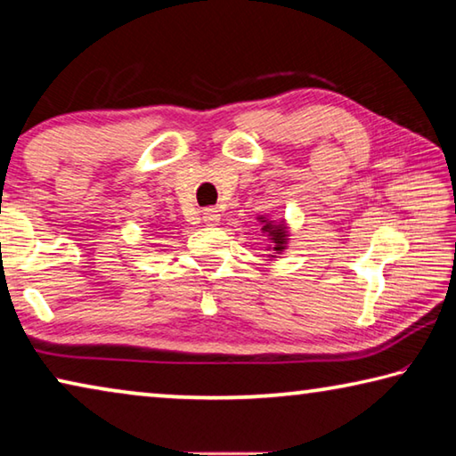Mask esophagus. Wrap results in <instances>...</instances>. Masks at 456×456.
Wrapping results in <instances>:
<instances>
[{"mask_svg":"<svg viewBox=\"0 0 456 456\" xmlns=\"http://www.w3.org/2000/svg\"><path fill=\"white\" fill-rule=\"evenodd\" d=\"M201 220H204L208 226H214V224L220 222V212L216 210V208H206V210L201 212Z\"/></svg>","mask_w":456,"mask_h":456,"instance_id":"esophagus-1","label":"esophagus"}]
</instances>
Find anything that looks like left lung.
I'll return each instance as SVG.
<instances>
[{"label":"left lung","instance_id":"8db88e82","mask_svg":"<svg viewBox=\"0 0 456 456\" xmlns=\"http://www.w3.org/2000/svg\"><path fill=\"white\" fill-rule=\"evenodd\" d=\"M265 222V220H263ZM265 232H268L273 236V242H274V250H282V244L287 240V234H285V226H273L271 222L265 224L263 226Z\"/></svg>","mask_w":456,"mask_h":456}]
</instances>
